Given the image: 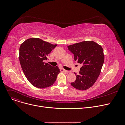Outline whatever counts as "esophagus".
I'll list each match as a JSON object with an SVG mask.
<instances>
[{
    "label": "esophagus",
    "mask_w": 125,
    "mask_h": 125,
    "mask_svg": "<svg viewBox=\"0 0 125 125\" xmlns=\"http://www.w3.org/2000/svg\"><path fill=\"white\" fill-rule=\"evenodd\" d=\"M60 71H61V72H67V70L64 69L63 68H60Z\"/></svg>",
    "instance_id": "1"
}]
</instances>
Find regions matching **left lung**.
<instances>
[{"label": "left lung", "mask_w": 125, "mask_h": 125, "mask_svg": "<svg viewBox=\"0 0 125 125\" xmlns=\"http://www.w3.org/2000/svg\"><path fill=\"white\" fill-rule=\"evenodd\" d=\"M68 50L74 54V60L82 64L79 74L76 75L75 82L71 85L80 90H86L95 83L101 73L104 61L101 46L92 41H83L68 46Z\"/></svg>", "instance_id": "8db88e82"}]
</instances>
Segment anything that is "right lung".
<instances>
[{
    "instance_id": "1",
    "label": "right lung",
    "mask_w": 125,
    "mask_h": 125,
    "mask_svg": "<svg viewBox=\"0 0 125 125\" xmlns=\"http://www.w3.org/2000/svg\"><path fill=\"white\" fill-rule=\"evenodd\" d=\"M57 45L35 37L26 39L21 43L20 62L25 76L35 87L47 88L56 81L60 69L43 61L47 60V56Z\"/></svg>"
}]
</instances>
